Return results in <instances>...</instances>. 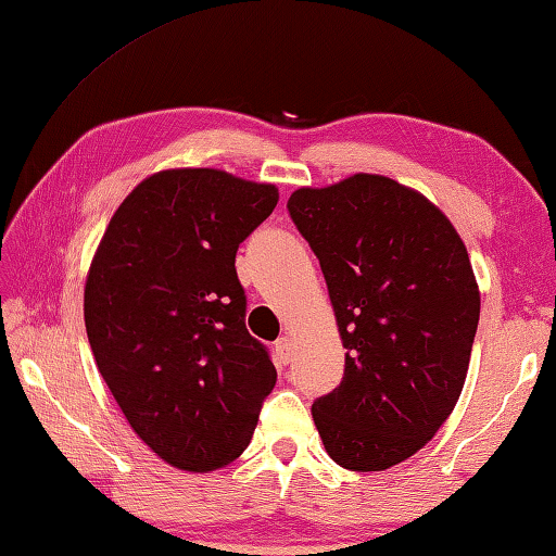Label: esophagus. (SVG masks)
I'll return each mask as SVG.
<instances>
[{"instance_id":"1","label":"esophagus","mask_w":556,"mask_h":556,"mask_svg":"<svg viewBox=\"0 0 556 556\" xmlns=\"http://www.w3.org/2000/svg\"><path fill=\"white\" fill-rule=\"evenodd\" d=\"M276 359L278 365H290L292 362V355H294V348H292V341L290 338H280V341H276Z\"/></svg>"}]
</instances>
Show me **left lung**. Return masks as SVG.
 Instances as JSON below:
<instances>
[{"mask_svg": "<svg viewBox=\"0 0 556 556\" xmlns=\"http://www.w3.org/2000/svg\"><path fill=\"white\" fill-rule=\"evenodd\" d=\"M288 213L319 258L348 350L314 425L338 466L387 470L437 434L466 383L480 321L466 244L422 194L381 175L298 189Z\"/></svg>", "mask_w": 556, "mask_h": 556, "instance_id": "1", "label": "left lung"}]
</instances>
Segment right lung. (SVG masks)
Segmentation results:
<instances>
[{
	"mask_svg": "<svg viewBox=\"0 0 556 556\" xmlns=\"http://www.w3.org/2000/svg\"><path fill=\"white\" fill-rule=\"evenodd\" d=\"M276 203L274 185L165 169L122 201L90 264L84 319L96 365L134 432L175 468L228 466L276 387L235 270L237 249Z\"/></svg>",
	"mask_w": 556,
	"mask_h": 556,
	"instance_id": "add662e5",
	"label": "right lung"
}]
</instances>
